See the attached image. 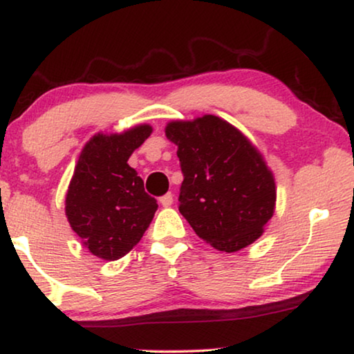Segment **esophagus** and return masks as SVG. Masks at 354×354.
<instances>
[{"label": "esophagus", "instance_id": "obj_1", "mask_svg": "<svg viewBox=\"0 0 354 354\" xmlns=\"http://www.w3.org/2000/svg\"><path fill=\"white\" fill-rule=\"evenodd\" d=\"M159 203H161L164 207H169L174 203V195L172 193H166V195H162L161 198H159Z\"/></svg>", "mask_w": 354, "mask_h": 354}]
</instances>
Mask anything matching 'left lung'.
<instances>
[{"instance_id":"left-lung-1","label":"left lung","mask_w":354,"mask_h":354,"mask_svg":"<svg viewBox=\"0 0 354 354\" xmlns=\"http://www.w3.org/2000/svg\"><path fill=\"white\" fill-rule=\"evenodd\" d=\"M183 182L178 211L216 250L234 253L259 239L275 209L274 176L258 149L227 120H172Z\"/></svg>"}]
</instances>
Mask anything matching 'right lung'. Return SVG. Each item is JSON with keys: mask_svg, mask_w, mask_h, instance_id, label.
Returning <instances> with one entry per match:
<instances>
[{"mask_svg": "<svg viewBox=\"0 0 354 354\" xmlns=\"http://www.w3.org/2000/svg\"><path fill=\"white\" fill-rule=\"evenodd\" d=\"M148 124L122 133H96L82 149L66 195L72 230L91 254L122 258L142 240L158 203L127 161L151 135Z\"/></svg>", "mask_w": 354, "mask_h": 354, "instance_id": "1", "label": "right lung"}]
</instances>
